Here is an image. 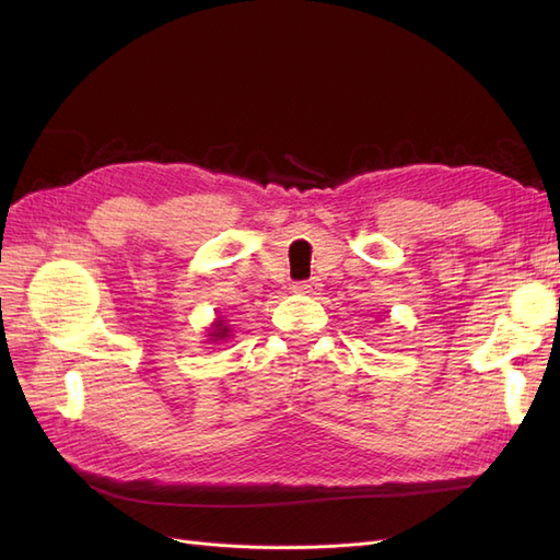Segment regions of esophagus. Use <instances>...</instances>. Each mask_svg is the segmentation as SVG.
<instances>
[{
	"instance_id": "obj_1",
	"label": "esophagus",
	"mask_w": 560,
	"mask_h": 560,
	"mask_svg": "<svg viewBox=\"0 0 560 560\" xmlns=\"http://www.w3.org/2000/svg\"><path fill=\"white\" fill-rule=\"evenodd\" d=\"M319 282L317 280H306V282H296L294 284V292L296 294H308V296H313V294H317L319 292Z\"/></svg>"
}]
</instances>
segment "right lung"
Listing matches in <instances>:
<instances>
[{"mask_svg":"<svg viewBox=\"0 0 560 560\" xmlns=\"http://www.w3.org/2000/svg\"><path fill=\"white\" fill-rule=\"evenodd\" d=\"M208 343H224V341H229V338L233 336V327L229 325V319L226 317H214L212 322H210V327H208Z\"/></svg>","mask_w":560,"mask_h":560,"instance_id":"1","label":"right lung"}]
</instances>
